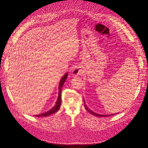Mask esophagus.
Masks as SVG:
<instances>
[{"instance_id":"34e87169","label":"esophagus","mask_w":148,"mask_h":148,"mask_svg":"<svg viewBox=\"0 0 148 148\" xmlns=\"http://www.w3.org/2000/svg\"><path fill=\"white\" fill-rule=\"evenodd\" d=\"M83 72V69L80 66H75L73 71V73L75 75H80Z\"/></svg>"}]
</instances>
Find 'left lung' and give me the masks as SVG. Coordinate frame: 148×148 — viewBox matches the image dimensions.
<instances>
[{
    "label": "left lung",
    "mask_w": 148,
    "mask_h": 148,
    "mask_svg": "<svg viewBox=\"0 0 148 148\" xmlns=\"http://www.w3.org/2000/svg\"><path fill=\"white\" fill-rule=\"evenodd\" d=\"M84 106H85V108H86V109L91 114H94L95 116H98V117H105V116H110L111 115H113L114 114H106V115H103V114H98V113H96L95 112H93L92 110H90V109H89V108L86 107V104H84Z\"/></svg>",
    "instance_id": "obj_1"
}]
</instances>
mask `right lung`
Returning <instances> with one entry per match:
<instances>
[{
	"label": "right lung",
	"mask_w": 148,
	"mask_h": 148,
	"mask_svg": "<svg viewBox=\"0 0 148 148\" xmlns=\"http://www.w3.org/2000/svg\"><path fill=\"white\" fill-rule=\"evenodd\" d=\"M68 73H66L63 77H62V79L60 81L59 85V95L58 97V100L56 103V105L54 107H53L51 109H50L49 111L45 112L44 113H42L41 114H38L35 115V116H38V117H45V116H48L51 115V114H53L54 113H56L57 111L59 110L60 107V103H61V92H62V88L63 84H64L65 82L66 81V79L67 78Z\"/></svg>",
	"instance_id": "obj_1"
}]
</instances>
